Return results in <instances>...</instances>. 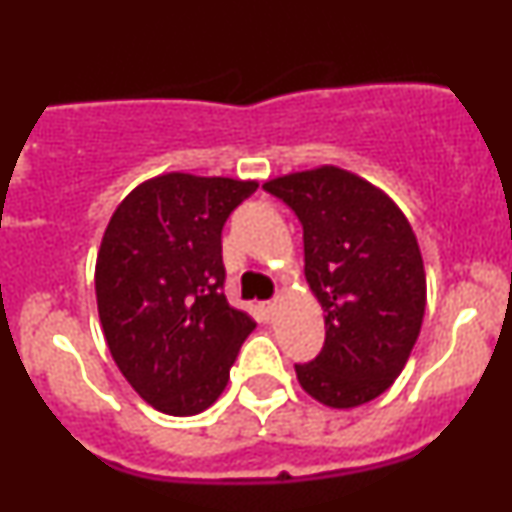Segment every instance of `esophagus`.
<instances>
[{
    "label": "esophagus",
    "instance_id": "1",
    "mask_svg": "<svg viewBox=\"0 0 512 512\" xmlns=\"http://www.w3.org/2000/svg\"><path fill=\"white\" fill-rule=\"evenodd\" d=\"M274 310H276V303H260V313L267 322L274 317Z\"/></svg>",
    "mask_w": 512,
    "mask_h": 512
}]
</instances>
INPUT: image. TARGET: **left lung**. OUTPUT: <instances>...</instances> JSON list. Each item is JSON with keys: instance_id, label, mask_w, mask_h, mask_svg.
<instances>
[{"instance_id": "obj_1", "label": "left lung", "mask_w": 512, "mask_h": 512, "mask_svg": "<svg viewBox=\"0 0 512 512\" xmlns=\"http://www.w3.org/2000/svg\"><path fill=\"white\" fill-rule=\"evenodd\" d=\"M303 223L305 279L325 310V346L298 383L332 409L380 397L407 366L426 310L411 223L378 185L339 166L264 182Z\"/></svg>"}]
</instances>
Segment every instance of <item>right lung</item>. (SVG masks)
Masks as SVG:
<instances>
[{
    "mask_svg": "<svg viewBox=\"0 0 512 512\" xmlns=\"http://www.w3.org/2000/svg\"><path fill=\"white\" fill-rule=\"evenodd\" d=\"M257 180L163 173L117 204L96 260V301L113 361L170 416L209 409L255 330L223 296L221 231Z\"/></svg>",
    "mask_w": 512,
    "mask_h": 512,
    "instance_id": "1",
    "label": "right lung"
}]
</instances>
